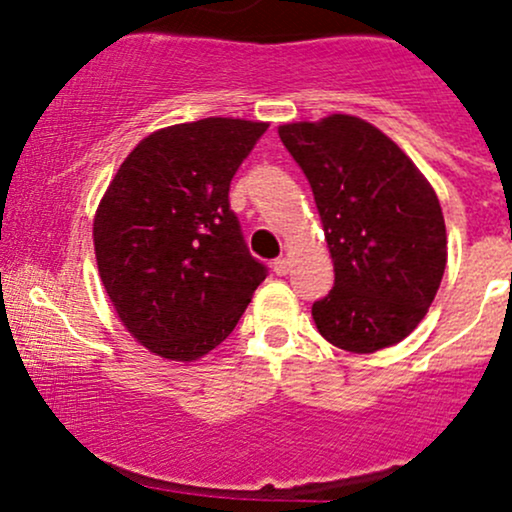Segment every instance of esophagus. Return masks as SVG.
<instances>
[{"mask_svg": "<svg viewBox=\"0 0 512 512\" xmlns=\"http://www.w3.org/2000/svg\"><path fill=\"white\" fill-rule=\"evenodd\" d=\"M272 269H274L276 276H286V274H289V269H291V262L286 260V257H279V260H274Z\"/></svg>", "mask_w": 512, "mask_h": 512, "instance_id": "34e87169", "label": "esophagus"}]
</instances>
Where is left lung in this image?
Listing matches in <instances>:
<instances>
[{
	"label": "left lung",
	"instance_id": "1",
	"mask_svg": "<svg viewBox=\"0 0 512 512\" xmlns=\"http://www.w3.org/2000/svg\"><path fill=\"white\" fill-rule=\"evenodd\" d=\"M279 137L313 187L334 262L332 291L313 303L317 330L351 354L402 342L431 308L448 262L436 192L361 117L291 122Z\"/></svg>",
	"mask_w": 512,
	"mask_h": 512
}]
</instances>
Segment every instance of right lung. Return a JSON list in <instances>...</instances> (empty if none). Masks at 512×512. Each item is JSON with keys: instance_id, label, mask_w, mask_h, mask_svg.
I'll return each instance as SVG.
<instances>
[{"instance_id": "1", "label": "right lung", "mask_w": 512, "mask_h": 512, "mask_svg": "<svg viewBox=\"0 0 512 512\" xmlns=\"http://www.w3.org/2000/svg\"><path fill=\"white\" fill-rule=\"evenodd\" d=\"M267 122L204 117L142 139L98 204L101 281L129 334L168 361L216 349L267 267L250 255L228 202Z\"/></svg>"}]
</instances>
